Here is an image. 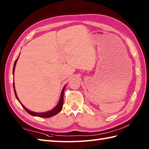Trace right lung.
<instances>
[{
    "mask_svg": "<svg viewBox=\"0 0 149 149\" xmlns=\"http://www.w3.org/2000/svg\"><path fill=\"white\" fill-rule=\"evenodd\" d=\"M18 58V57L17 58V59H16V61H15V64H14V66H13V75H14V72H15V65H16V63H17ZM13 88H14V91H15V94L16 98H17V100L19 101V102H20V100H18V97L17 95V93H16V91H15V89L14 82H13ZM65 88V86L63 88V89L62 90V92H61V97H60V100L59 101L58 105H57L52 110L49 111H48V112H45V113H35V112L31 111H29V109H27V108H26V107H25L23 105H22V104L20 102V103L22 104V107H24V109L26 110L28 113L30 114L31 115L34 116L42 117V118H50V117H52L53 116L56 115V114H58L59 112H60L61 111V109L63 108V94H64Z\"/></svg>",
    "mask_w": 149,
    "mask_h": 149,
    "instance_id": "right-lung-1",
    "label": "right lung"
}]
</instances>
